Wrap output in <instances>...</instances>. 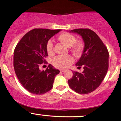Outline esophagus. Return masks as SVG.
Masks as SVG:
<instances>
[{
    "instance_id": "34e87169",
    "label": "esophagus",
    "mask_w": 121,
    "mask_h": 121,
    "mask_svg": "<svg viewBox=\"0 0 121 121\" xmlns=\"http://www.w3.org/2000/svg\"><path fill=\"white\" fill-rule=\"evenodd\" d=\"M65 71V69H60V71H61V72H64V71Z\"/></svg>"
}]
</instances>
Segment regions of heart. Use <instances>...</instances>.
I'll return each mask as SVG.
<instances>
[{"label":"heart","instance_id":"heart-1","mask_svg":"<svg viewBox=\"0 0 121 121\" xmlns=\"http://www.w3.org/2000/svg\"><path fill=\"white\" fill-rule=\"evenodd\" d=\"M57 39L60 42L69 48L72 54L77 57L82 56L85 44L82 40H77L76 37L69 33H63L58 35ZM46 50L50 56L54 54V46L52 40H49L46 44ZM73 62V57L71 56H58L54 58L53 64L56 67L58 68H67Z\"/></svg>","mask_w":121,"mask_h":121}]
</instances>
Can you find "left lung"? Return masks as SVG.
I'll list each match as a JSON object with an SVG mask.
<instances>
[{
  "instance_id": "8db88e82",
  "label": "left lung",
  "mask_w": 121,
  "mask_h": 121,
  "mask_svg": "<svg viewBox=\"0 0 121 121\" xmlns=\"http://www.w3.org/2000/svg\"><path fill=\"white\" fill-rule=\"evenodd\" d=\"M83 39L85 49L76 66L83 68L82 72L73 71L72 78L68 81L71 89L79 94H88L100 86L108 68L109 54L102 40L89 29H75Z\"/></svg>"
}]
</instances>
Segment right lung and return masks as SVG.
Segmentation results:
<instances>
[{
    "label": "right lung",
    "mask_w": 121,
    "mask_h": 121,
    "mask_svg": "<svg viewBox=\"0 0 121 121\" xmlns=\"http://www.w3.org/2000/svg\"><path fill=\"white\" fill-rule=\"evenodd\" d=\"M61 30L34 29L26 33L14 52L15 72L23 87L30 93L43 95L50 91L54 78L60 71L49 64L45 71L39 67L48 56L46 44Z\"/></svg>",
    "instance_id": "1"
}]
</instances>
